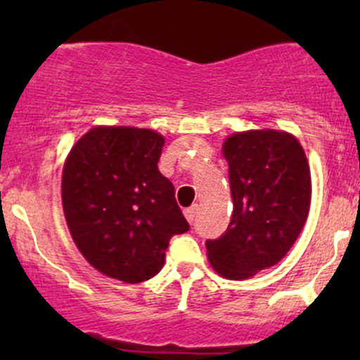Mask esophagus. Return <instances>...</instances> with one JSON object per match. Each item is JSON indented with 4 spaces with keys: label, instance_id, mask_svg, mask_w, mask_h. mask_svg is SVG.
I'll return each instance as SVG.
<instances>
[{
    "label": "esophagus",
    "instance_id": "esophagus-1",
    "mask_svg": "<svg viewBox=\"0 0 360 360\" xmlns=\"http://www.w3.org/2000/svg\"><path fill=\"white\" fill-rule=\"evenodd\" d=\"M198 205H193V206H189V208H186L184 210V217H186V220H188L189 223H194V220H196V214H198Z\"/></svg>",
    "mask_w": 360,
    "mask_h": 360
}]
</instances>
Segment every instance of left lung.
<instances>
[{"mask_svg": "<svg viewBox=\"0 0 360 360\" xmlns=\"http://www.w3.org/2000/svg\"><path fill=\"white\" fill-rule=\"evenodd\" d=\"M233 212L225 233L206 240L210 264L245 279L278 264L308 218L311 176L303 147L278 130L238 131L223 143Z\"/></svg>", "mask_w": 360, "mask_h": 360, "instance_id": "1", "label": "left lung"}]
</instances>
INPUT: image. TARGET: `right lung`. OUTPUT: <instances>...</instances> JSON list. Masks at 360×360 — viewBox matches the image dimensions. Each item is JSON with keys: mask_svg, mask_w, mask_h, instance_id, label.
Wrapping results in <instances>:
<instances>
[{"mask_svg": "<svg viewBox=\"0 0 360 360\" xmlns=\"http://www.w3.org/2000/svg\"><path fill=\"white\" fill-rule=\"evenodd\" d=\"M164 137L148 128L96 127L77 140L62 171L72 240L94 269L123 283L162 269L169 240L189 230L174 186L157 162Z\"/></svg>", "mask_w": 360, "mask_h": 360, "instance_id": "right-lung-1", "label": "right lung"}]
</instances>
